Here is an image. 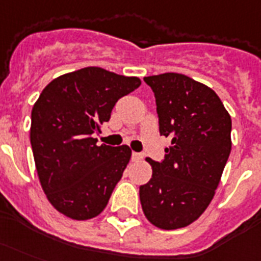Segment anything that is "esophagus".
<instances>
[{"label": "esophagus", "instance_id": "esophagus-1", "mask_svg": "<svg viewBox=\"0 0 261 261\" xmlns=\"http://www.w3.org/2000/svg\"><path fill=\"white\" fill-rule=\"evenodd\" d=\"M131 158H133V160H134V162H137V160L142 159V155H141V153H138V152H133Z\"/></svg>", "mask_w": 261, "mask_h": 261}]
</instances>
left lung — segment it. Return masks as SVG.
Segmentation results:
<instances>
[{"instance_id": "obj_1", "label": "left lung", "mask_w": 261, "mask_h": 261, "mask_svg": "<svg viewBox=\"0 0 261 261\" xmlns=\"http://www.w3.org/2000/svg\"><path fill=\"white\" fill-rule=\"evenodd\" d=\"M156 99L160 136L169 137L165 159L140 187L145 217L162 229L182 228L213 199L231 152V116L216 92L179 73L144 77Z\"/></svg>"}]
</instances>
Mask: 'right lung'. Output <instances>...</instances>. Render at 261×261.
Masks as SVG:
<instances>
[{
	"mask_svg": "<svg viewBox=\"0 0 261 261\" xmlns=\"http://www.w3.org/2000/svg\"><path fill=\"white\" fill-rule=\"evenodd\" d=\"M141 86L102 67L57 77L32 111L30 142L49 203L66 217L88 220L105 209L128 165L127 145H96L94 133L109 121L116 102Z\"/></svg>",
	"mask_w": 261,
	"mask_h": 261,
	"instance_id": "right-lung-1",
	"label": "right lung"
}]
</instances>
